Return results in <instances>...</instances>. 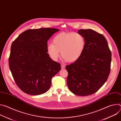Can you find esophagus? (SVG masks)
<instances>
[{
    "label": "esophagus",
    "mask_w": 121,
    "mask_h": 121,
    "mask_svg": "<svg viewBox=\"0 0 121 121\" xmlns=\"http://www.w3.org/2000/svg\"><path fill=\"white\" fill-rule=\"evenodd\" d=\"M61 69H63L65 68V65H61Z\"/></svg>",
    "instance_id": "esophagus-1"
}]
</instances>
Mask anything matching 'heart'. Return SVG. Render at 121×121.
Returning a JSON list of instances; mask_svg holds the SVG:
<instances>
[{"label":"heart","mask_w":121,"mask_h":121,"mask_svg":"<svg viewBox=\"0 0 121 121\" xmlns=\"http://www.w3.org/2000/svg\"><path fill=\"white\" fill-rule=\"evenodd\" d=\"M85 40L77 32H62L53 39V44L47 46V52L51 58L56 61L61 55L65 61L72 63L77 61L82 56L85 48Z\"/></svg>","instance_id":"b5f03b06"}]
</instances>
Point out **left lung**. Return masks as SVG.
Returning a JSON list of instances; mask_svg holds the SVG:
<instances>
[{
	"label": "left lung",
	"instance_id": "8db88e82",
	"mask_svg": "<svg viewBox=\"0 0 121 121\" xmlns=\"http://www.w3.org/2000/svg\"><path fill=\"white\" fill-rule=\"evenodd\" d=\"M86 44L81 56L65 66L67 85L74 94L85 96L96 92L108 79L111 70V52L104 36L91 29H80Z\"/></svg>",
	"mask_w": 121,
	"mask_h": 121
}]
</instances>
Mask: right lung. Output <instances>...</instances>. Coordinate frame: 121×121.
Wrapping results in <instances>:
<instances>
[{
    "instance_id": "right-lung-1",
    "label": "right lung",
    "mask_w": 121,
    "mask_h": 121,
    "mask_svg": "<svg viewBox=\"0 0 121 121\" xmlns=\"http://www.w3.org/2000/svg\"><path fill=\"white\" fill-rule=\"evenodd\" d=\"M60 30L41 28L28 30L13 42L9 66L13 78L24 92L38 95L47 92L51 79L60 70L61 65L49 57L47 41Z\"/></svg>"
}]
</instances>
